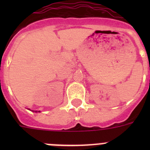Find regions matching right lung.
Here are the masks:
<instances>
[{
    "label": "right lung",
    "mask_w": 150,
    "mask_h": 150,
    "mask_svg": "<svg viewBox=\"0 0 150 150\" xmlns=\"http://www.w3.org/2000/svg\"><path fill=\"white\" fill-rule=\"evenodd\" d=\"M35 112H38V111H35ZM38 112H40V111H38Z\"/></svg>",
    "instance_id": "right-lung-1"
}]
</instances>
